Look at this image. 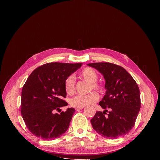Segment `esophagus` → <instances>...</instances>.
Returning <instances> with one entry per match:
<instances>
[{"mask_svg": "<svg viewBox=\"0 0 160 160\" xmlns=\"http://www.w3.org/2000/svg\"><path fill=\"white\" fill-rule=\"evenodd\" d=\"M83 108V107H80V108H75V109H76L77 111H79V110L82 109Z\"/></svg>", "mask_w": 160, "mask_h": 160, "instance_id": "obj_1", "label": "esophagus"}]
</instances>
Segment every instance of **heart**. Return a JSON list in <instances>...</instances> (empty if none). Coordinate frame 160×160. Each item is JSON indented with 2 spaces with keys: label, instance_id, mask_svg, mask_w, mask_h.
Wrapping results in <instances>:
<instances>
[{
  "label": "heart",
  "instance_id": "heart-1",
  "mask_svg": "<svg viewBox=\"0 0 160 160\" xmlns=\"http://www.w3.org/2000/svg\"><path fill=\"white\" fill-rule=\"evenodd\" d=\"M80 77L85 81L90 83L89 90L92 89L102 91V87L96 82L98 79V73L92 68L86 67L81 71ZM64 88L66 92L68 95H73L75 93V78L73 75L66 78L64 82ZM99 99V96L96 92H91L89 94L82 96H77L72 98L70 101V104L73 107L80 108L85 106L91 105L97 102Z\"/></svg>",
  "mask_w": 160,
  "mask_h": 160
}]
</instances>
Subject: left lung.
I'll return each mask as SVG.
<instances>
[{"instance_id": "1", "label": "left lung", "mask_w": 160, "mask_h": 160, "mask_svg": "<svg viewBox=\"0 0 160 160\" xmlns=\"http://www.w3.org/2000/svg\"><path fill=\"white\" fill-rule=\"evenodd\" d=\"M87 65L102 73L106 81V94L99 103L104 111H98L90 120L93 128L99 135L109 139L126 135L133 127L141 108L138 84L120 66L110 62H94ZM108 108L110 110L109 112ZM107 112L108 114L105 116Z\"/></svg>"}]
</instances>
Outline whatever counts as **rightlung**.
<instances>
[{"label": "right lung", "instance_id": "right-lung-1", "mask_svg": "<svg viewBox=\"0 0 160 160\" xmlns=\"http://www.w3.org/2000/svg\"><path fill=\"white\" fill-rule=\"evenodd\" d=\"M82 63L49 62L42 65L28 77L21 92V112L27 127L41 139L51 140L64 133L75 109L55 113L68 103L64 82Z\"/></svg>", "mask_w": 160, "mask_h": 160}]
</instances>
